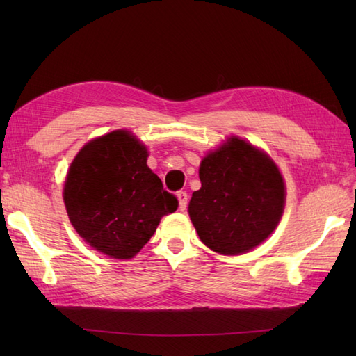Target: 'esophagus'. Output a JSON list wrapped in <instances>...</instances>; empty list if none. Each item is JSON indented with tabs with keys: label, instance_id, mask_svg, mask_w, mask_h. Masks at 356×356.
<instances>
[{
	"label": "esophagus",
	"instance_id": "34e87169",
	"mask_svg": "<svg viewBox=\"0 0 356 356\" xmlns=\"http://www.w3.org/2000/svg\"><path fill=\"white\" fill-rule=\"evenodd\" d=\"M177 200H179V209L185 211L188 205V194L185 191H179L177 193Z\"/></svg>",
	"mask_w": 356,
	"mask_h": 356
}]
</instances>
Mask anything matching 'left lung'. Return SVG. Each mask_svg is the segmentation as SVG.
Listing matches in <instances>:
<instances>
[{"label":"left lung","mask_w":356,"mask_h":356,"mask_svg":"<svg viewBox=\"0 0 356 356\" xmlns=\"http://www.w3.org/2000/svg\"><path fill=\"white\" fill-rule=\"evenodd\" d=\"M202 188L188 207L200 240L225 255L243 254L275 229L284 182L275 163L245 140L231 138L200 163Z\"/></svg>","instance_id":"obj_1"}]
</instances>
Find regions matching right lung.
Returning <instances> with one entry per match:
<instances>
[{"label":"right lung","instance_id":"right-lung-1","mask_svg":"<svg viewBox=\"0 0 356 356\" xmlns=\"http://www.w3.org/2000/svg\"><path fill=\"white\" fill-rule=\"evenodd\" d=\"M147 157L134 136L118 130L88 142L70 165L67 214L79 236L105 255L131 259L153 237L162 216L179 207Z\"/></svg>","mask_w":356,"mask_h":356}]
</instances>
